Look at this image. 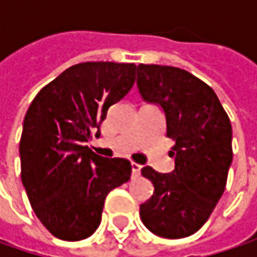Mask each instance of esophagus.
<instances>
[{"instance_id": "obj_1", "label": "esophagus", "mask_w": 257, "mask_h": 257, "mask_svg": "<svg viewBox=\"0 0 257 257\" xmlns=\"http://www.w3.org/2000/svg\"><path fill=\"white\" fill-rule=\"evenodd\" d=\"M140 170H142V166L133 162V163H132V174H133V176H139V174H140Z\"/></svg>"}]
</instances>
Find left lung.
<instances>
[{
    "label": "left lung",
    "mask_w": 257,
    "mask_h": 257,
    "mask_svg": "<svg viewBox=\"0 0 257 257\" xmlns=\"http://www.w3.org/2000/svg\"><path fill=\"white\" fill-rule=\"evenodd\" d=\"M137 88L166 117L174 140L172 173L150 166L142 174L153 196L140 204L143 224L154 234L182 239L196 233L220 200L232 164V124L212 87L189 71L169 65H137Z\"/></svg>",
    "instance_id": "left-lung-1"
}]
</instances>
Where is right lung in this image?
I'll list each match as a JSON object with an SVG mask.
<instances>
[{
  "mask_svg": "<svg viewBox=\"0 0 257 257\" xmlns=\"http://www.w3.org/2000/svg\"><path fill=\"white\" fill-rule=\"evenodd\" d=\"M136 65L81 63L35 95L23 123L21 180L44 227L61 240L91 236L104 200L130 179L125 159H105L84 146L100 132L110 105L130 91Z\"/></svg>",
  "mask_w": 257,
  "mask_h": 257,
  "instance_id": "add662e5",
  "label": "right lung"
}]
</instances>
